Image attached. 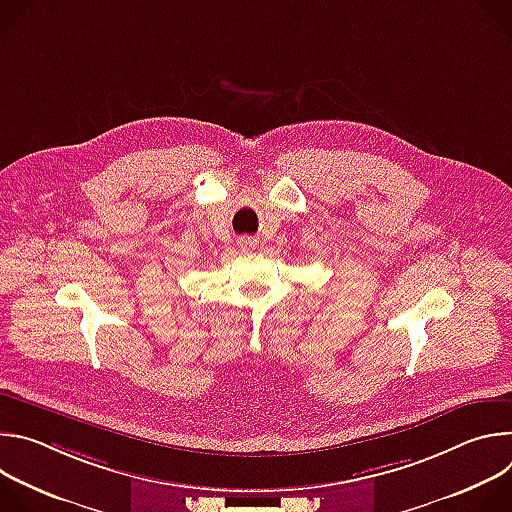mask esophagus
Listing matches in <instances>:
<instances>
[{"label": "esophagus", "instance_id": "1", "mask_svg": "<svg viewBox=\"0 0 512 512\" xmlns=\"http://www.w3.org/2000/svg\"><path fill=\"white\" fill-rule=\"evenodd\" d=\"M239 247H241L243 251H251V249H255V247H257V241H255V239H251V237H241Z\"/></svg>", "mask_w": 512, "mask_h": 512}]
</instances>
